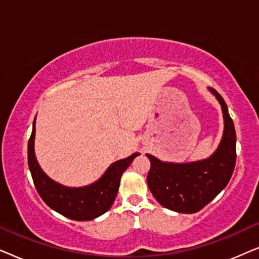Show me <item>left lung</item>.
<instances>
[{"mask_svg": "<svg viewBox=\"0 0 259 259\" xmlns=\"http://www.w3.org/2000/svg\"><path fill=\"white\" fill-rule=\"evenodd\" d=\"M224 115V134L218 150L206 160L191 164L161 162L147 154L151 168L147 185L155 199L168 210L194 213L214 199L228 185L236 165V131L228 106L215 90Z\"/></svg>", "mask_w": 259, "mask_h": 259, "instance_id": "left-lung-1", "label": "left lung"}]
</instances>
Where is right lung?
Here are the masks:
<instances>
[{
    "instance_id": "add662e5",
    "label": "right lung",
    "mask_w": 259,
    "mask_h": 259,
    "mask_svg": "<svg viewBox=\"0 0 259 259\" xmlns=\"http://www.w3.org/2000/svg\"><path fill=\"white\" fill-rule=\"evenodd\" d=\"M34 137L35 119L28 141V165L37 193L49 207L73 221H92L107 212L118 193L123 171L139 155L134 153L128 158L115 161L100 180L90 186L69 189L53 182L40 168L34 153Z\"/></svg>"
}]
</instances>
